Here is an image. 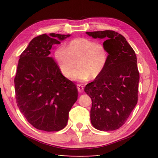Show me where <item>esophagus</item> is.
Masks as SVG:
<instances>
[{"label": "esophagus", "instance_id": "1", "mask_svg": "<svg viewBox=\"0 0 158 158\" xmlns=\"http://www.w3.org/2000/svg\"><path fill=\"white\" fill-rule=\"evenodd\" d=\"M77 90H78L79 93H82L84 91V86L80 84H78L77 85Z\"/></svg>", "mask_w": 158, "mask_h": 158}]
</instances>
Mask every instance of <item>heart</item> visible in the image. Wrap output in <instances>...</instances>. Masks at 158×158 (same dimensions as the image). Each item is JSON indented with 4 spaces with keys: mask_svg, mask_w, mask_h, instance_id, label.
<instances>
[{
    "mask_svg": "<svg viewBox=\"0 0 158 158\" xmlns=\"http://www.w3.org/2000/svg\"><path fill=\"white\" fill-rule=\"evenodd\" d=\"M54 58L61 74L68 77L76 65L79 67L69 75L77 81L97 78L103 73L108 60V53L102 44L89 38H76L68 44L67 48L58 47L54 52Z\"/></svg>",
    "mask_w": 158,
    "mask_h": 158,
    "instance_id": "heart-1",
    "label": "heart"
}]
</instances>
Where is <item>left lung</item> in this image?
<instances>
[{
  "mask_svg": "<svg viewBox=\"0 0 158 158\" xmlns=\"http://www.w3.org/2000/svg\"><path fill=\"white\" fill-rule=\"evenodd\" d=\"M93 38L105 39L106 68L84 91L91 98L90 121L97 130L118 129L126 122L138 100L139 81L137 56L126 39L114 31L86 32Z\"/></svg>",
  "mask_w": 158,
  "mask_h": 158,
  "instance_id": "1",
  "label": "left lung"
}]
</instances>
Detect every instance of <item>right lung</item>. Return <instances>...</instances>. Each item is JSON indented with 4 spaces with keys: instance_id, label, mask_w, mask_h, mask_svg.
Wrapping results in <instances>:
<instances>
[{
    "instance_id": "1",
    "label": "right lung",
    "mask_w": 158,
    "mask_h": 158,
    "mask_svg": "<svg viewBox=\"0 0 158 158\" xmlns=\"http://www.w3.org/2000/svg\"><path fill=\"white\" fill-rule=\"evenodd\" d=\"M70 35L49 33L34 37L19 56L15 78L17 106L29 123L38 130L63 129L77 100L75 84L61 74L50 57L53 45Z\"/></svg>"
}]
</instances>
